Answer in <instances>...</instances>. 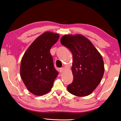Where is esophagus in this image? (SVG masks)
I'll return each instance as SVG.
<instances>
[{
    "mask_svg": "<svg viewBox=\"0 0 121 121\" xmlns=\"http://www.w3.org/2000/svg\"><path fill=\"white\" fill-rule=\"evenodd\" d=\"M63 71H64V68H60L59 69V72L60 73H62Z\"/></svg>",
    "mask_w": 121,
    "mask_h": 121,
    "instance_id": "34e87169",
    "label": "esophagus"
}]
</instances>
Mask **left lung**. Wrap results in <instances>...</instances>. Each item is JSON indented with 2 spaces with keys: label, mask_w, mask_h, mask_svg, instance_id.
Listing matches in <instances>:
<instances>
[{
  "label": "left lung",
  "mask_w": 121,
  "mask_h": 121,
  "mask_svg": "<svg viewBox=\"0 0 121 121\" xmlns=\"http://www.w3.org/2000/svg\"><path fill=\"white\" fill-rule=\"evenodd\" d=\"M60 43L73 54V81L68 85V91L79 97L90 95L103 77L105 68L101 55L90 41L81 35H65Z\"/></svg>",
  "instance_id": "obj_1"
}]
</instances>
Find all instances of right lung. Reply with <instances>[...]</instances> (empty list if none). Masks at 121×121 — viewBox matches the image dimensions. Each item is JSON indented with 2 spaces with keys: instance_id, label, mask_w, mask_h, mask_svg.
<instances>
[{
  "instance_id": "1",
  "label": "right lung",
  "mask_w": 121,
  "mask_h": 121,
  "mask_svg": "<svg viewBox=\"0 0 121 121\" xmlns=\"http://www.w3.org/2000/svg\"><path fill=\"white\" fill-rule=\"evenodd\" d=\"M59 37L56 33H43L31 43L21 59V79L27 90L35 95H43L50 91L58 74L50 49Z\"/></svg>"
}]
</instances>
